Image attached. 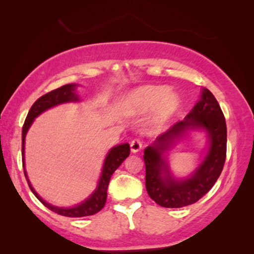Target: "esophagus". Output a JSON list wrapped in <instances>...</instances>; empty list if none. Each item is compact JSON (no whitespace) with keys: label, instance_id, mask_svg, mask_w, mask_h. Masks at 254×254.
Masks as SVG:
<instances>
[{"label":"esophagus","instance_id":"34e87169","mask_svg":"<svg viewBox=\"0 0 254 254\" xmlns=\"http://www.w3.org/2000/svg\"><path fill=\"white\" fill-rule=\"evenodd\" d=\"M141 149H142V142L138 140V138H135V140H133L131 141V143H130V150H131V152H138V151H141Z\"/></svg>","mask_w":254,"mask_h":254}]
</instances>
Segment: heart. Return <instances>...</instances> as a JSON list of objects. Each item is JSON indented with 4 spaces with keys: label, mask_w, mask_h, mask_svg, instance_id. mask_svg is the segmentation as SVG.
<instances>
[{
    "label": "heart",
    "mask_w": 254,
    "mask_h": 254,
    "mask_svg": "<svg viewBox=\"0 0 254 254\" xmlns=\"http://www.w3.org/2000/svg\"><path fill=\"white\" fill-rule=\"evenodd\" d=\"M179 106V96L164 85L140 86L127 92L120 102V110L125 116H142L152 110L148 124L155 131L168 126Z\"/></svg>",
    "instance_id": "1"
}]
</instances>
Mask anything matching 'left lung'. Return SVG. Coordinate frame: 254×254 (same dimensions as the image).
<instances>
[{"mask_svg":"<svg viewBox=\"0 0 254 254\" xmlns=\"http://www.w3.org/2000/svg\"><path fill=\"white\" fill-rule=\"evenodd\" d=\"M207 135V150L198 168L185 179H176L169 170L165 154L190 131ZM227 156V125L216 98L209 90L201 97L185 119L144 149L145 187L149 196L159 206L182 208L195 203L210 190L223 170Z\"/></svg>","mask_w":254,"mask_h":254,"instance_id":"8db88e82","label":"left lung"}]
</instances>
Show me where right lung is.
Segmentation results:
<instances>
[{"mask_svg":"<svg viewBox=\"0 0 254 254\" xmlns=\"http://www.w3.org/2000/svg\"><path fill=\"white\" fill-rule=\"evenodd\" d=\"M78 84L71 83V84H65L61 88L55 89L53 91L46 93V95L41 96L39 99L36 100V103L31 106V109L27 113V117L24 123L23 130H22V157H23V168H24V175L27 180L31 190H32L34 195L38 197V200L41 203H44L48 209H51L54 213L60 214L62 216H68V217H83V216H90L98 213L99 210L103 209V207L105 206L106 197H107V186H109L110 179L112 177L113 172L119 168L125 159L129 156L130 148L128 143H121L118 145H114L113 148H111L109 152H107L105 161H104L102 173H100L98 184H97L96 190L90 194L89 197H86L84 201H82L81 203L76 204L74 207H58L53 206V204L48 203L41 197L39 194L36 192V190L33 189L31 185V182L29 180V176L25 170V137L27 131H29L31 125L33 124L34 119L37 117H39L41 113L45 111L52 109L61 104L65 103H77L81 102V98L76 92Z\"/></svg>","mask_w":254,"mask_h":254,"instance_id":"obj_1","label":"right lung"}]
</instances>
